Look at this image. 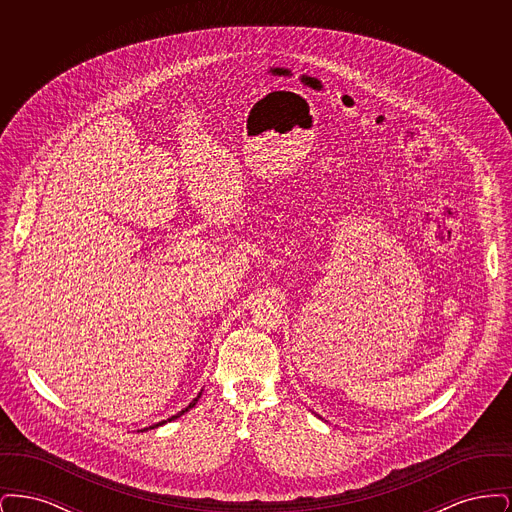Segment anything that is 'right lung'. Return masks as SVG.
Listing matches in <instances>:
<instances>
[{
	"mask_svg": "<svg viewBox=\"0 0 512 512\" xmlns=\"http://www.w3.org/2000/svg\"><path fill=\"white\" fill-rule=\"evenodd\" d=\"M197 399H199V395H197V397H195L194 401H192V403H190V405H188V407H186V409H184V411H180V413L174 414V416H171V418H169V420H163V422H159V424H153V426H149V428H157V426H163V424H165V422H171V420H174V418H178V416H182V414L188 413V411H190V409H192V407H194L195 403H197Z\"/></svg>",
	"mask_w": 512,
	"mask_h": 512,
	"instance_id": "1",
	"label": "right lung"
}]
</instances>
